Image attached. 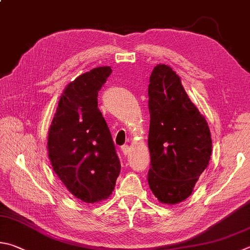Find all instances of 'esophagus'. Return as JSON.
Listing matches in <instances>:
<instances>
[{
	"mask_svg": "<svg viewBox=\"0 0 250 250\" xmlns=\"http://www.w3.org/2000/svg\"><path fill=\"white\" fill-rule=\"evenodd\" d=\"M121 152L124 153V155H128L129 152H130V147H129V145H126V144L122 145V146H121Z\"/></svg>",
	"mask_w": 250,
	"mask_h": 250,
	"instance_id": "34e87169",
	"label": "esophagus"
}]
</instances>
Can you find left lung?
Masks as SVG:
<instances>
[{
    "label": "left lung",
    "instance_id": "obj_1",
    "mask_svg": "<svg viewBox=\"0 0 250 250\" xmlns=\"http://www.w3.org/2000/svg\"><path fill=\"white\" fill-rule=\"evenodd\" d=\"M147 180L158 201L176 204L192 193L212 152L208 122L175 71L158 64L149 76Z\"/></svg>",
    "mask_w": 250,
    "mask_h": 250
}]
</instances>
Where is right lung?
I'll list each match as a JSON object with an SVG mask.
<instances>
[{
  "label": "right lung",
  "instance_id": "1",
  "mask_svg": "<svg viewBox=\"0 0 250 250\" xmlns=\"http://www.w3.org/2000/svg\"><path fill=\"white\" fill-rule=\"evenodd\" d=\"M112 70L95 67L66 86L48 134L52 168L66 189L86 203L105 200L120 174L109 128L98 109V92Z\"/></svg>",
  "mask_w": 250,
  "mask_h": 250
}]
</instances>
